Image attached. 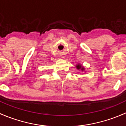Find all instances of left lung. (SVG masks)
<instances>
[{
	"label": "left lung",
	"mask_w": 126,
	"mask_h": 126,
	"mask_svg": "<svg viewBox=\"0 0 126 126\" xmlns=\"http://www.w3.org/2000/svg\"><path fill=\"white\" fill-rule=\"evenodd\" d=\"M76 68H77V69H81V70H82V71L85 70V68H83V67L81 65V64H77V65H76Z\"/></svg>",
	"instance_id": "1"
}]
</instances>
